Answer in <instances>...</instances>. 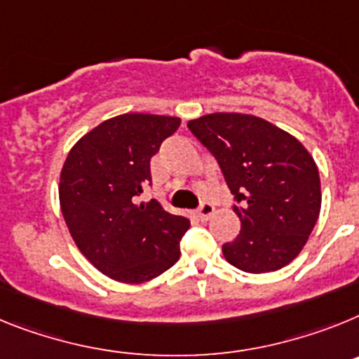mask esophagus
<instances>
[{
	"label": "esophagus",
	"instance_id": "esophagus-1",
	"mask_svg": "<svg viewBox=\"0 0 359 359\" xmlns=\"http://www.w3.org/2000/svg\"><path fill=\"white\" fill-rule=\"evenodd\" d=\"M213 213H215V205L211 204V202H202V204L198 205L197 215L198 218H202V220H208Z\"/></svg>",
	"mask_w": 359,
	"mask_h": 359
}]
</instances>
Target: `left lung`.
Listing matches in <instances>:
<instances>
[{"mask_svg": "<svg viewBox=\"0 0 359 359\" xmlns=\"http://www.w3.org/2000/svg\"><path fill=\"white\" fill-rule=\"evenodd\" d=\"M235 197L242 227L222 245L231 266L269 273L300 253L320 215V175L309 151L274 124L245 114L189 121Z\"/></svg>", "mask_w": 359, "mask_h": 359, "instance_id": "obj_1", "label": "left lung"}]
</instances>
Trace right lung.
I'll use <instances>...</instances> for the list:
<instances>
[{
    "instance_id": "add662e5",
    "label": "right lung",
    "mask_w": 359,
    "mask_h": 359,
    "mask_svg": "<svg viewBox=\"0 0 359 359\" xmlns=\"http://www.w3.org/2000/svg\"><path fill=\"white\" fill-rule=\"evenodd\" d=\"M179 126L177 117L119 115L86 133L65 162L59 202L68 231L117 282H148L180 257L188 218L168 213L155 198L137 202L151 186L149 161Z\"/></svg>"
}]
</instances>
